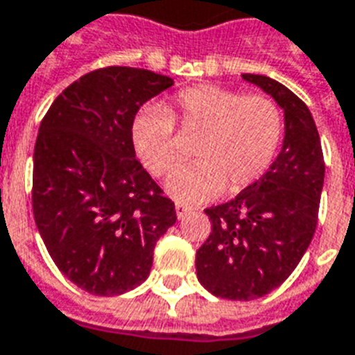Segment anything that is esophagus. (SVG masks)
Masks as SVG:
<instances>
[{"mask_svg":"<svg viewBox=\"0 0 355 355\" xmlns=\"http://www.w3.org/2000/svg\"><path fill=\"white\" fill-rule=\"evenodd\" d=\"M175 211H177L178 218H184V216L188 215V213H190L192 209L188 207V205H182V203H177V205H175Z\"/></svg>","mask_w":355,"mask_h":355,"instance_id":"esophagus-1","label":"esophagus"}]
</instances>
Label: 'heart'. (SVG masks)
Wrapping results in <instances>:
<instances>
[{
    "mask_svg": "<svg viewBox=\"0 0 355 355\" xmlns=\"http://www.w3.org/2000/svg\"><path fill=\"white\" fill-rule=\"evenodd\" d=\"M175 123L186 135H201L193 148L198 162L178 165L165 180L167 193L182 203L213 200L224 188L243 192L266 175L283 139L282 110L266 94L220 85L184 89L165 108H140L131 121L135 154L155 177L180 154Z\"/></svg>",
    "mask_w": 355,
    "mask_h": 355,
    "instance_id": "b5f03b06",
    "label": "heart"
}]
</instances>
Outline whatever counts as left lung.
<instances>
[{"instance_id":"8db88e82","label":"left lung","mask_w":355,"mask_h":355,"mask_svg":"<svg viewBox=\"0 0 355 355\" xmlns=\"http://www.w3.org/2000/svg\"><path fill=\"white\" fill-rule=\"evenodd\" d=\"M241 78L279 104L285 137L261 180L205 209L211 234L196 253V274L209 293L228 300L264 297L293 274L318 226L325 177L320 132L304 102L272 78Z\"/></svg>"}]
</instances>
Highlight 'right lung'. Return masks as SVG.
<instances>
[{
  "label": "right lung",
  "mask_w": 355,
  "mask_h": 355,
  "mask_svg": "<svg viewBox=\"0 0 355 355\" xmlns=\"http://www.w3.org/2000/svg\"><path fill=\"white\" fill-rule=\"evenodd\" d=\"M169 76L108 66L58 94L34 148L32 209L51 259L78 287L123 295L150 275L157 239L177 223L135 155L131 121Z\"/></svg>",
  "instance_id": "1"
}]
</instances>
